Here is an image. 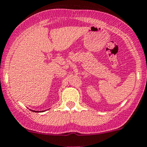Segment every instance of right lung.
Here are the masks:
<instances>
[{
	"instance_id": "add662e5",
	"label": "right lung",
	"mask_w": 147,
	"mask_h": 147,
	"mask_svg": "<svg viewBox=\"0 0 147 147\" xmlns=\"http://www.w3.org/2000/svg\"><path fill=\"white\" fill-rule=\"evenodd\" d=\"M34 111V112H39V111ZM44 111H42V112H43ZM40 112H42V111H40Z\"/></svg>"
}]
</instances>
